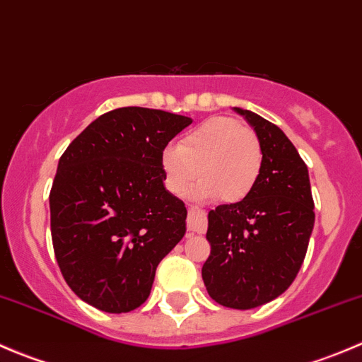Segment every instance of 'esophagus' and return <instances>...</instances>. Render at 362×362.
I'll list each match as a JSON object with an SVG mask.
<instances>
[{
    "label": "esophagus",
    "mask_w": 362,
    "mask_h": 362,
    "mask_svg": "<svg viewBox=\"0 0 362 362\" xmlns=\"http://www.w3.org/2000/svg\"><path fill=\"white\" fill-rule=\"evenodd\" d=\"M187 228L192 233H204L206 231V217L204 211L198 210L196 206H189L187 210Z\"/></svg>",
    "instance_id": "1"
}]
</instances>
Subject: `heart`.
I'll list each match as a JSON object with an SVG mask.
<instances>
[{
  "label": "heart",
  "mask_w": 362,
  "mask_h": 362,
  "mask_svg": "<svg viewBox=\"0 0 362 362\" xmlns=\"http://www.w3.org/2000/svg\"><path fill=\"white\" fill-rule=\"evenodd\" d=\"M163 170L166 187L175 194H184L199 175V196L242 202L261 177V141L240 120L210 117L187 131L180 145L164 148Z\"/></svg>",
  "instance_id": "b5f03b06"
}]
</instances>
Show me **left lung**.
<instances>
[{"mask_svg":"<svg viewBox=\"0 0 362 362\" xmlns=\"http://www.w3.org/2000/svg\"><path fill=\"white\" fill-rule=\"evenodd\" d=\"M257 133L262 170L242 202L208 214L204 287L218 305L261 306L289 289L308 249L315 211L308 168L279 126L236 108Z\"/></svg>","mask_w":362,"mask_h":362,"instance_id":"1","label":"left lung"}]
</instances>
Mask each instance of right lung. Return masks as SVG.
<instances>
[{
  "label": "right lung",
  "mask_w": 362,
  "mask_h": 362,
  "mask_svg": "<svg viewBox=\"0 0 362 362\" xmlns=\"http://www.w3.org/2000/svg\"><path fill=\"white\" fill-rule=\"evenodd\" d=\"M192 120L124 107L90 122L50 189L54 254L69 289L108 313L148 298L158 264L185 235V204L164 189L163 152Z\"/></svg>",
  "instance_id": "obj_1"
}]
</instances>
